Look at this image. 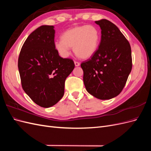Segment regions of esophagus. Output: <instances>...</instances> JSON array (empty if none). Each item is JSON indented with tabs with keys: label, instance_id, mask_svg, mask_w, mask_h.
<instances>
[{
	"label": "esophagus",
	"instance_id": "34e87169",
	"mask_svg": "<svg viewBox=\"0 0 151 151\" xmlns=\"http://www.w3.org/2000/svg\"><path fill=\"white\" fill-rule=\"evenodd\" d=\"M74 64H75V66L79 67L80 65V63L78 62H74Z\"/></svg>",
	"mask_w": 151,
	"mask_h": 151
}]
</instances>
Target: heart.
Listing matches in <instances>:
<instances>
[{
    "label": "heart",
    "mask_w": 151,
    "mask_h": 151,
    "mask_svg": "<svg viewBox=\"0 0 151 151\" xmlns=\"http://www.w3.org/2000/svg\"><path fill=\"white\" fill-rule=\"evenodd\" d=\"M100 40L99 31L92 25L76 26L63 32L61 40L54 43V47L63 57L70 55V48L80 58L86 59L96 52Z\"/></svg>",
    "instance_id": "heart-1"
}]
</instances>
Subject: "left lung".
I'll return each instance as SVG.
<instances>
[{
	"instance_id": "1",
	"label": "left lung",
	"mask_w": 151,
	"mask_h": 151,
	"mask_svg": "<svg viewBox=\"0 0 151 151\" xmlns=\"http://www.w3.org/2000/svg\"><path fill=\"white\" fill-rule=\"evenodd\" d=\"M101 29L99 48L93 55L81 63L86 89L99 99H110L124 88L132 70L129 42L118 27L107 19L95 21Z\"/></svg>"
}]
</instances>
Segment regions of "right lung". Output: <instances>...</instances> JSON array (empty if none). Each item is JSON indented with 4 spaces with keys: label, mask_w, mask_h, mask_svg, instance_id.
I'll use <instances>...</instances> for the list:
<instances>
[{
    "label": "right lung",
    "mask_w": 151,
    "mask_h": 151,
    "mask_svg": "<svg viewBox=\"0 0 151 151\" xmlns=\"http://www.w3.org/2000/svg\"><path fill=\"white\" fill-rule=\"evenodd\" d=\"M53 26L43 25L28 36L18 58L22 89L39 106L49 108L64 94L65 81L74 61L63 58L54 47Z\"/></svg>",
    "instance_id": "add662e5"
}]
</instances>
